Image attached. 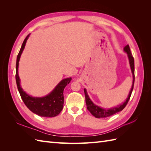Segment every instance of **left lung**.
<instances>
[{
    "label": "left lung",
    "mask_w": 151,
    "mask_h": 151,
    "mask_svg": "<svg viewBox=\"0 0 151 151\" xmlns=\"http://www.w3.org/2000/svg\"><path fill=\"white\" fill-rule=\"evenodd\" d=\"M124 51L127 54L128 58L129 60V63L131 69V71L132 73V77H133V81H132V88L130 89V91L129 92V95L128 96L127 99H126L123 104H120L117 105V106L110 108L108 109H106L101 108L99 106L95 105L93 102L91 101V100L89 98V95L87 93L86 89L84 88V93H85V97H86V103L87 105V108L88 110L90 111V113L95 116L96 118H104V117H110L111 115H113L117 113V112H119L122 111L126 106L128 102H129V99L130 98L131 94H132V92L134 88V79H135V76H134V58L132 56V54L130 52V49L129 45H127V46L124 47Z\"/></svg>",
    "instance_id": "obj_1"
}]
</instances>
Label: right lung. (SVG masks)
<instances>
[{
  "label": "right lung",
  "mask_w": 151,
  "mask_h": 151,
  "mask_svg": "<svg viewBox=\"0 0 151 151\" xmlns=\"http://www.w3.org/2000/svg\"><path fill=\"white\" fill-rule=\"evenodd\" d=\"M29 36L30 34H28L24 39L17 57L15 79L19 92L25 105L35 114L44 117H53L57 116L62 110L63 107L64 88H65L67 84H69L71 78L69 77L63 79L50 93L45 96V97H36L27 94L21 86V81L19 76L18 68L19 62L20 60L21 54L24 49L25 45H26L27 41Z\"/></svg>",
  "instance_id": "obj_1"
}]
</instances>
